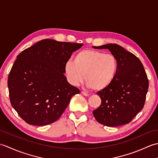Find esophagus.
I'll use <instances>...</instances> for the list:
<instances>
[{"instance_id": "1", "label": "esophagus", "mask_w": 158, "mask_h": 158, "mask_svg": "<svg viewBox=\"0 0 158 158\" xmlns=\"http://www.w3.org/2000/svg\"><path fill=\"white\" fill-rule=\"evenodd\" d=\"M81 94H83V96H89V94L86 93V92H81Z\"/></svg>"}]
</instances>
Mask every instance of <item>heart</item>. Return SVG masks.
<instances>
[{"label": "heart", "mask_w": 158, "mask_h": 158, "mask_svg": "<svg viewBox=\"0 0 158 158\" xmlns=\"http://www.w3.org/2000/svg\"><path fill=\"white\" fill-rule=\"evenodd\" d=\"M118 70V62L115 56L105 54L96 50L83 49L74 57V62L68 61L64 66L69 81L78 85L83 81L86 86L96 91H101L113 81Z\"/></svg>", "instance_id": "1"}]
</instances>
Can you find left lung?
I'll return each instance as SVG.
<instances>
[{"mask_svg": "<svg viewBox=\"0 0 158 158\" xmlns=\"http://www.w3.org/2000/svg\"><path fill=\"white\" fill-rule=\"evenodd\" d=\"M107 49L115 57L118 70L113 81L98 94L101 105L93 111L97 122L109 127L125 125L143 108L149 81L140 60L115 43L93 47Z\"/></svg>", "mask_w": 158, "mask_h": 158, "instance_id": "left-lung-1", "label": "left lung"}]
</instances>
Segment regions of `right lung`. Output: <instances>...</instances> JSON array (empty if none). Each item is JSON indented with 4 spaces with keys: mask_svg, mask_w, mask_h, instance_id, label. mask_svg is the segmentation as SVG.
<instances>
[{
    "mask_svg": "<svg viewBox=\"0 0 158 158\" xmlns=\"http://www.w3.org/2000/svg\"><path fill=\"white\" fill-rule=\"evenodd\" d=\"M82 43L43 39L17 56L8 77L10 101L31 125L58 120L80 91L67 81L65 64Z\"/></svg>",
    "mask_w": 158,
    "mask_h": 158,
    "instance_id": "right-lung-1",
    "label": "right lung"
}]
</instances>
